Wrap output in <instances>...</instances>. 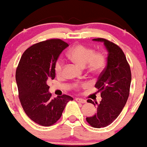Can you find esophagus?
<instances>
[{
  "label": "esophagus",
  "mask_w": 147,
  "mask_h": 147,
  "mask_svg": "<svg viewBox=\"0 0 147 147\" xmlns=\"http://www.w3.org/2000/svg\"><path fill=\"white\" fill-rule=\"evenodd\" d=\"M76 101H78V103H81V104H85V103H86V101L84 99H82V98H76Z\"/></svg>",
  "instance_id": "esophagus-1"
}]
</instances>
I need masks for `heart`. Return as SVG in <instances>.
<instances>
[{"label":"heart","mask_w":147,"mask_h":147,"mask_svg":"<svg viewBox=\"0 0 147 147\" xmlns=\"http://www.w3.org/2000/svg\"><path fill=\"white\" fill-rule=\"evenodd\" d=\"M71 60L79 66H86L89 73L99 74L104 69L106 66V57L101 52H94V49L83 45L74 46L68 53ZM54 70L58 76L61 75L63 71V63L58 60L55 63Z\"/></svg>","instance_id":"b5f03b06"}]
</instances>
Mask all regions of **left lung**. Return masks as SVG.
Wrapping results in <instances>:
<instances>
[{
    "label": "left lung",
    "mask_w": 147,
    "mask_h": 147,
    "mask_svg": "<svg viewBox=\"0 0 147 147\" xmlns=\"http://www.w3.org/2000/svg\"><path fill=\"white\" fill-rule=\"evenodd\" d=\"M93 40L104 43L108 56L107 66L95 84L102 99L99 104L87 101L97 105V109L94 115L86 117V121L93 127L101 128L111 124L122 111L129 95L131 74L126 56L117 45L104 38Z\"/></svg>",
    "instance_id": "obj_1"
}]
</instances>
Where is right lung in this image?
I'll return each instance as SVG.
<instances>
[{
    "instance_id": "1",
    "label": "right lung",
    "mask_w": 147,
    "mask_h": 147,
    "mask_svg": "<svg viewBox=\"0 0 147 147\" xmlns=\"http://www.w3.org/2000/svg\"><path fill=\"white\" fill-rule=\"evenodd\" d=\"M69 44L60 39L36 43L26 50L16 73L19 99L26 115L34 122L49 126L61 118L73 98L62 95L51 98L48 80L55 78V63Z\"/></svg>"
}]
</instances>
